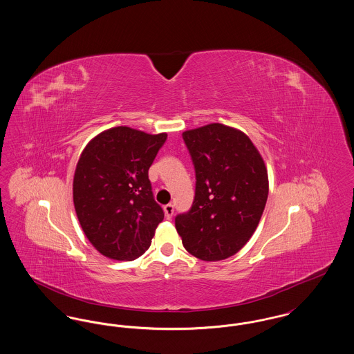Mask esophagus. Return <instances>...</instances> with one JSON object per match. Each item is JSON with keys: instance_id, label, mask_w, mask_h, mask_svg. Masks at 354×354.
<instances>
[{"instance_id": "34e87169", "label": "esophagus", "mask_w": 354, "mask_h": 354, "mask_svg": "<svg viewBox=\"0 0 354 354\" xmlns=\"http://www.w3.org/2000/svg\"><path fill=\"white\" fill-rule=\"evenodd\" d=\"M163 209H165L166 218H167V219H171V218H172V215H174V205H172V204H166Z\"/></svg>"}]
</instances>
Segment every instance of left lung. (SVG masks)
Here are the masks:
<instances>
[{
	"mask_svg": "<svg viewBox=\"0 0 354 354\" xmlns=\"http://www.w3.org/2000/svg\"><path fill=\"white\" fill-rule=\"evenodd\" d=\"M195 167L191 209L175 218L185 250L204 261L239 252L251 239L268 199V172L251 139L211 123L183 133Z\"/></svg>",
	"mask_w": 354,
	"mask_h": 354,
	"instance_id": "obj_1",
	"label": "left lung"
}]
</instances>
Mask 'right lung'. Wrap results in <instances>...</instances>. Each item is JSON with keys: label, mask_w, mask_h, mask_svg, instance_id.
Returning <instances> with one entry per match:
<instances>
[{"label": "right lung", "mask_w": 354, "mask_h": 354, "mask_svg": "<svg viewBox=\"0 0 354 354\" xmlns=\"http://www.w3.org/2000/svg\"><path fill=\"white\" fill-rule=\"evenodd\" d=\"M167 134L126 126L93 138L80 156L73 201L84 235L103 256L135 260L151 245L165 218L152 195L149 169Z\"/></svg>", "instance_id": "right-lung-1"}]
</instances>
